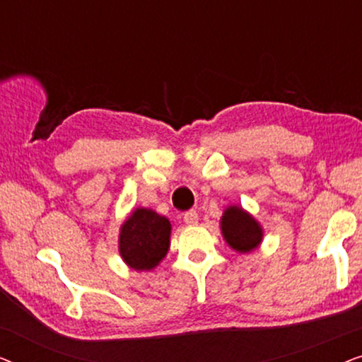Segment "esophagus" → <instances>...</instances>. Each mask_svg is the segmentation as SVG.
<instances>
[{"label": "esophagus", "mask_w": 362, "mask_h": 362, "mask_svg": "<svg viewBox=\"0 0 362 362\" xmlns=\"http://www.w3.org/2000/svg\"><path fill=\"white\" fill-rule=\"evenodd\" d=\"M182 219H185L187 226H194L197 224V221H199V216H197L196 211H187L185 212V216H182Z\"/></svg>", "instance_id": "esophagus-1"}]
</instances>
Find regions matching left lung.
<instances>
[{
	"mask_svg": "<svg viewBox=\"0 0 362 362\" xmlns=\"http://www.w3.org/2000/svg\"><path fill=\"white\" fill-rule=\"evenodd\" d=\"M221 232L227 245L239 254H249L264 240L260 222L242 206H227L221 217Z\"/></svg>",
	"mask_w": 362,
	"mask_h": 362,
	"instance_id": "left-lung-1",
	"label": "left lung"
}]
</instances>
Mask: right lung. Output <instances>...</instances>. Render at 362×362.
<instances>
[{
  "mask_svg": "<svg viewBox=\"0 0 362 362\" xmlns=\"http://www.w3.org/2000/svg\"><path fill=\"white\" fill-rule=\"evenodd\" d=\"M170 237L168 217L150 207H136L120 226L118 254L132 270H153L170 250Z\"/></svg>",
  "mask_w": 362,
  "mask_h": 362,
  "instance_id": "obj_1",
  "label": "right lung"
}]
</instances>
